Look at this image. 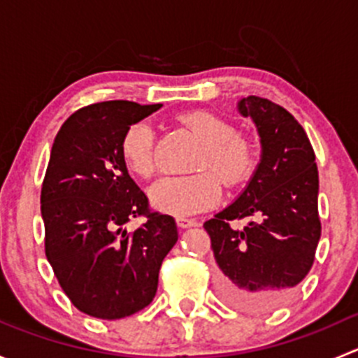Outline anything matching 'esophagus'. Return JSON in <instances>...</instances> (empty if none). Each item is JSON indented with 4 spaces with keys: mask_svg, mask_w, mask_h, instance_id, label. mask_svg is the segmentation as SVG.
Masks as SVG:
<instances>
[{
    "mask_svg": "<svg viewBox=\"0 0 358 358\" xmlns=\"http://www.w3.org/2000/svg\"><path fill=\"white\" fill-rule=\"evenodd\" d=\"M176 227H178L180 230H185V229H190V227H197V222L196 220L176 218Z\"/></svg>",
    "mask_w": 358,
    "mask_h": 358,
    "instance_id": "esophagus-1",
    "label": "esophagus"
}]
</instances>
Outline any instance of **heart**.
<instances>
[{"label":"heart","instance_id":"obj_1","mask_svg":"<svg viewBox=\"0 0 358 358\" xmlns=\"http://www.w3.org/2000/svg\"><path fill=\"white\" fill-rule=\"evenodd\" d=\"M180 122L199 140L201 152L194 171L211 169L229 189L239 187L255 169V152L236 128L211 112L196 110L180 115ZM119 154L126 168L136 176L149 178L154 173V129L147 121L133 122L122 133ZM222 197L220 183L210 173H197L185 178L157 180L149 190L150 206L164 215L183 216L211 209Z\"/></svg>","mask_w":358,"mask_h":358}]
</instances>
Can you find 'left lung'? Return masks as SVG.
Listing matches in <instances>:
<instances>
[{
  "instance_id": "8db88e82",
  "label": "left lung",
  "mask_w": 358,
  "mask_h": 358,
  "mask_svg": "<svg viewBox=\"0 0 358 358\" xmlns=\"http://www.w3.org/2000/svg\"><path fill=\"white\" fill-rule=\"evenodd\" d=\"M251 117L262 156L237 199L204 223L220 268V296L243 312L280 308L310 272L320 239L319 171L305 129L284 107L259 96L237 102ZM251 215L244 229L232 219Z\"/></svg>"
}]
</instances>
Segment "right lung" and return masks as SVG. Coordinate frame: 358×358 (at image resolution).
Here are the masks:
<instances>
[{"mask_svg":"<svg viewBox=\"0 0 358 358\" xmlns=\"http://www.w3.org/2000/svg\"><path fill=\"white\" fill-rule=\"evenodd\" d=\"M161 107L93 103L74 112L53 142L41 189L46 258L72 305L96 319L145 308L162 259L178 241L175 220L149 213L119 154L126 128ZM138 214L148 223L128 233L124 223Z\"/></svg>","mask_w":358,"mask_h":358,"instance_id":"obj_1","label":"right lung"}]
</instances>
